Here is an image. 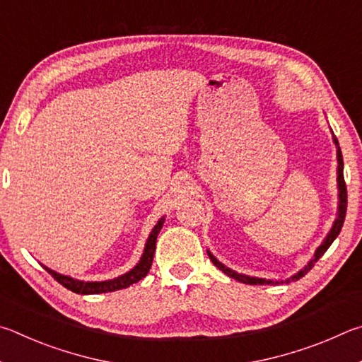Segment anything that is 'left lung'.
<instances>
[{
	"label": "left lung",
	"mask_w": 362,
	"mask_h": 362,
	"mask_svg": "<svg viewBox=\"0 0 362 362\" xmlns=\"http://www.w3.org/2000/svg\"><path fill=\"white\" fill-rule=\"evenodd\" d=\"M334 143H335V146H337V162H339V167H337V185H339V210H337V218H335L334 224L331 227V230H329V233H327V237L322 240V243L318 246V250L315 251V256H313L312 261H310L302 270L297 272L296 275L288 278L286 283L297 281V280H300L302 276H305L308 272L313 269V265L318 262V259L327 251L329 246L332 245L334 240L339 237V233L341 230V226H344L345 214H346V185H345V180H344V157H341V151L339 148V141H337V138H335V136H334ZM208 256H210L211 262L216 265L219 270H223L227 276H230V278H233V280H237L240 283H245V284H280V283H284V281H272V280H265V278H256V276H248V275H243V274H237L235 270H230L229 267H226L224 264H221L218 259L211 255L210 251H208Z\"/></svg>",
	"instance_id": "obj_1"
}]
</instances>
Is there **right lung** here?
I'll return each mask as SVG.
<instances>
[{"mask_svg":"<svg viewBox=\"0 0 362 362\" xmlns=\"http://www.w3.org/2000/svg\"><path fill=\"white\" fill-rule=\"evenodd\" d=\"M163 223H165V218L158 219V223L154 226V229H152V232L149 233V238H148V242H146L143 256H141V259H139V262L135 265V267H133L130 272H127V274L114 278V280L81 281V280H76V278H71V276L57 274V272L44 267V265L42 267L46 269L49 274L62 284V286H65L66 289L73 291V293H76V294H101V293H112V291L129 288L130 284L138 283L141 278L148 275V272L152 265V259H154V252H156V240H157L158 232H160V229H162Z\"/></svg>","mask_w":362,"mask_h":362,"instance_id":"1","label":"right lung"}]
</instances>
